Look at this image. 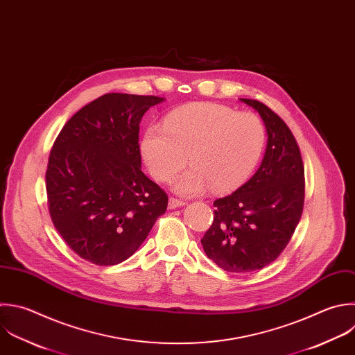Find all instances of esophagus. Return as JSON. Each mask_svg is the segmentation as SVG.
Listing matches in <instances>:
<instances>
[{
    "instance_id": "1",
    "label": "esophagus",
    "mask_w": 355,
    "mask_h": 355,
    "mask_svg": "<svg viewBox=\"0 0 355 355\" xmlns=\"http://www.w3.org/2000/svg\"><path fill=\"white\" fill-rule=\"evenodd\" d=\"M186 202L182 201V200H178L175 197H171L169 198V208H176V207H183Z\"/></svg>"
}]
</instances>
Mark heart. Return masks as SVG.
Segmentation results:
<instances>
[{
	"mask_svg": "<svg viewBox=\"0 0 355 355\" xmlns=\"http://www.w3.org/2000/svg\"><path fill=\"white\" fill-rule=\"evenodd\" d=\"M266 143V130L252 112L200 103L172 111L164 126H148L140 150L151 176L171 180L187 164L191 165L175 182L182 196H196L211 186L229 191L241 186L257 168Z\"/></svg>",
	"mask_w": 355,
	"mask_h": 355,
	"instance_id": "1",
	"label": "heart"
}]
</instances>
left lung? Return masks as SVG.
I'll use <instances>...</instances> for the list:
<instances>
[{"label":"left lung","instance_id":"1","mask_svg":"<svg viewBox=\"0 0 355 355\" xmlns=\"http://www.w3.org/2000/svg\"><path fill=\"white\" fill-rule=\"evenodd\" d=\"M241 101L261 115L266 151L247 183L214 201V222L201 239L208 258L233 273L262 269L283 252L300 222L305 196L302 158L291 130L265 104Z\"/></svg>","mask_w":355,"mask_h":355}]
</instances>
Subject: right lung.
Wrapping results in <instances>:
<instances>
[{"instance_id": "right-lung-1", "label": "right lung", "mask_w": 355, "mask_h": 355, "mask_svg": "<svg viewBox=\"0 0 355 355\" xmlns=\"http://www.w3.org/2000/svg\"><path fill=\"white\" fill-rule=\"evenodd\" d=\"M155 96L108 93L79 110L51 148L46 189L65 243L96 265L133 255L168 207L166 193L141 172L140 122Z\"/></svg>"}]
</instances>
